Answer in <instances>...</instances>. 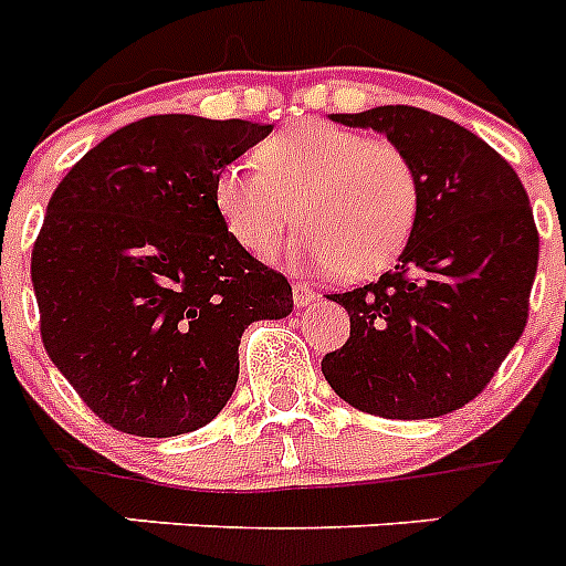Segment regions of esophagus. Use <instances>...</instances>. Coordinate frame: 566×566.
<instances>
[{
	"instance_id": "esophagus-1",
	"label": "esophagus",
	"mask_w": 566,
	"mask_h": 566,
	"mask_svg": "<svg viewBox=\"0 0 566 566\" xmlns=\"http://www.w3.org/2000/svg\"><path fill=\"white\" fill-rule=\"evenodd\" d=\"M292 297L297 306H308V303L314 300V292L308 283H292Z\"/></svg>"
}]
</instances>
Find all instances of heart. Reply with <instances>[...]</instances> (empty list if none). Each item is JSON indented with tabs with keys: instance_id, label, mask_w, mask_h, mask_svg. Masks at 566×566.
Here are the masks:
<instances>
[{
	"instance_id": "b5f03b06",
	"label": "heart",
	"mask_w": 566,
	"mask_h": 566,
	"mask_svg": "<svg viewBox=\"0 0 566 566\" xmlns=\"http://www.w3.org/2000/svg\"><path fill=\"white\" fill-rule=\"evenodd\" d=\"M258 167L229 164L214 207L247 252L269 258L297 218L292 254L343 280L382 272L402 254L419 218V172L388 138L332 122H300L254 149Z\"/></svg>"
}]
</instances>
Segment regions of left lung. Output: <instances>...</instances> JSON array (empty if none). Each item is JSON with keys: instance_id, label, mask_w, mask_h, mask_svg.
<instances>
[{"instance_id": "8db88e82", "label": "left lung", "mask_w": 566, "mask_h": 566, "mask_svg": "<svg viewBox=\"0 0 566 566\" xmlns=\"http://www.w3.org/2000/svg\"><path fill=\"white\" fill-rule=\"evenodd\" d=\"M411 155L419 218L399 263L332 294L352 319L323 357L328 385L385 419L451 413L488 388L518 343L538 266V229L516 169L479 135L408 104L332 115Z\"/></svg>"}]
</instances>
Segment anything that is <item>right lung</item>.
Instances as JSON below:
<instances>
[{
	"instance_id": "1",
	"label": "right lung",
	"mask_w": 566,
	"mask_h": 566,
	"mask_svg": "<svg viewBox=\"0 0 566 566\" xmlns=\"http://www.w3.org/2000/svg\"><path fill=\"white\" fill-rule=\"evenodd\" d=\"M272 124L149 115L70 169L30 254L44 352L102 422L178 437L238 382L240 334L292 312V286L240 247L214 178Z\"/></svg>"
}]
</instances>
